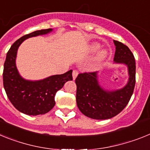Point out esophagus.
<instances>
[{
    "instance_id": "esophagus-1",
    "label": "esophagus",
    "mask_w": 150,
    "mask_h": 150,
    "mask_svg": "<svg viewBox=\"0 0 150 150\" xmlns=\"http://www.w3.org/2000/svg\"><path fill=\"white\" fill-rule=\"evenodd\" d=\"M72 75H73V79H75L76 78V76H77V75H78V71H76V70L73 71Z\"/></svg>"
}]
</instances>
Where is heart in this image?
I'll return each instance as SVG.
<instances>
[{
	"instance_id": "b5f03b06",
	"label": "heart",
	"mask_w": 150,
	"mask_h": 150,
	"mask_svg": "<svg viewBox=\"0 0 150 150\" xmlns=\"http://www.w3.org/2000/svg\"><path fill=\"white\" fill-rule=\"evenodd\" d=\"M100 48V44L98 43H93V44H91V46H89V50L90 52H96ZM107 56V52L105 51H102L100 52V53L98 54V61H101Z\"/></svg>"
}]
</instances>
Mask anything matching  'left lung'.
Wrapping results in <instances>:
<instances>
[{
	"mask_svg": "<svg viewBox=\"0 0 150 150\" xmlns=\"http://www.w3.org/2000/svg\"><path fill=\"white\" fill-rule=\"evenodd\" d=\"M114 61L128 67V81L120 89L108 91L100 87L98 72L79 74L76 78V104L83 114L94 120H107L119 114L129 102L135 86L136 65L133 53L128 46L113 40Z\"/></svg>",
	"mask_w": 150,
	"mask_h": 150,
	"instance_id": "1",
	"label": "left lung"
}]
</instances>
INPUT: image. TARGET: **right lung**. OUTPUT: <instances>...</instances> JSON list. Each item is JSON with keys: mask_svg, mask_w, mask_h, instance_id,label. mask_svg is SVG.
<instances>
[{"mask_svg": "<svg viewBox=\"0 0 150 150\" xmlns=\"http://www.w3.org/2000/svg\"><path fill=\"white\" fill-rule=\"evenodd\" d=\"M52 29L35 30L17 40L6 54L4 64L3 81L8 98L16 109L28 116L45 114L55 106L56 92L68 80H72V70L59 75H53L41 80H27L18 74L16 65L18 46L28 38L43 35Z\"/></svg>", "mask_w": 150, "mask_h": 150, "instance_id": "obj_1", "label": "right lung"}]
</instances>
